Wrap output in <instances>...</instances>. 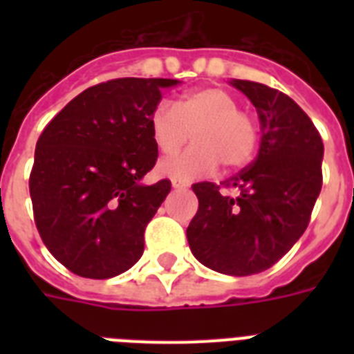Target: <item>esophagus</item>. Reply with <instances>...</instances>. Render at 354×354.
<instances>
[{"instance_id": "1", "label": "esophagus", "mask_w": 354, "mask_h": 354, "mask_svg": "<svg viewBox=\"0 0 354 354\" xmlns=\"http://www.w3.org/2000/svg\"><path fill=\"white\" fill-rule=\"evenodd\" d=\"M172 187H174V189H187L189 182H185V180H178V178H172Z\"/></svg>"}]
</instances>
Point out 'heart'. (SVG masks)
<instances>
[{
	"label": "heart",
	"mask_w": 354,
	"mask_h": 354,
	"mask_svg": "<svg viewBox=\"0 0 354 354\" xmlns=\"http://www.w3.org/2000/svg\"><path fill=\"white\" fill-rule=\"evenodd\" d=\"M149 128L156 149L165 158L176 156L193 132L194 147L160 165L165 176L198 178L215 171L218 163L226 171H239L257 152V121L242 112L233 93L215 86L189 91L174 106L160 102L150 113Z\"/></svg>",
	"instance_id": "1"
}]
</instances>
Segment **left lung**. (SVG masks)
Instances as JSON below:
<instances>
[{"instance_id": "obj_1", "label": "left lung", "mask_w": 354, "mask_h": 354, "mask_svg": "<svg viewBox=\"0 0 354 354\" xmlns=\"http://www.w3.org/2000/svg\"><path fill=\"white\" fill-rule=\"evenodd\" d=\"M232 84L259 113V154L221 185L193 183L198 211L187 241L207 268L252 275L274 266L307 230L324 182V141L307 113L283 91L250 80ZM224 188H235L237 194L232 197Z\"/></svg>"}]
</instances>
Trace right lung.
Returning <instances> with one entry per match:
<instances>
[{
  "mask_svg": "<svg viewBox=\"0 0 354 354\" xmlns=\"http://www.w3.org/2000/svg\"><path fill=\"white\" fill-rule=\"evenodd\" d=\"M172 79H113L68 102L38 138L29 191L53 257L80 277L108 279L143 255L145 227L171 191L143 185L156 165L150 113Z\"/></svg>",
  "mask_w": 354,
  "mask_h": 354,
  "instance_id": "obj_1",
  "label": "right lung"
}]
</instances>
